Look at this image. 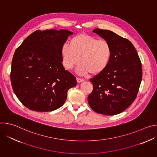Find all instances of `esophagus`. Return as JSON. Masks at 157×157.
Instances as JSON below:
<instances>
[{
    "mask_svg": "<svg viewBox=\"0 0 157 157\" xmlns=\"http://www.w3.org/2000/svg\"><path fill=\"white\" fill-rule=\"evenodd\" d=\"M76 81H77V82H81L83 81H84V79H82V78H80L77 77V78H76Z\"/></svg>",
    "mask_w": 157,
    "mask_h": 157,
    "instance_id": "34e87169",
    "label": "esophagus"
}]
</instances>
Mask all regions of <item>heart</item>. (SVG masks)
I'll list each match as a JSON object with an SVG mask.
<instances>
[{
  "instance_id": "obj_1",
  "label": "heart",
  "mask_w": 157,
  "mask_h": 157,
  "mask_svg": "<svg viewBox=\"0 0 157 157\" xmlns=\"http://www.w3.org/2000/svg\"><path fill=\"white\" fill-rule=\"evenodd\" d=\"M62 63L66 70H71L79 63L77 68L79 75L88 73L96 75L103 72L107 67L112 56L110 43L105 40L81 33L73 37L70 45L61 47Z\"/></svg>"
}]
</instances>
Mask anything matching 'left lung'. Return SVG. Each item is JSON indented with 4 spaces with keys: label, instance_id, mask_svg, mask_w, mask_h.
Masks as SVG:
<instances>
[{
    "label": "left lung",
    "instance_id": "obj_1",
    "mask_svg": "<svg viewBox=\"0 0 157 157\" xmlns=\"http://www.w3.org/2000/svg\"><path fill=\"white\" fill-rule=\"evenodd\" d=\"M93 32L110 43L112 56L106 69L89 79L93 89L88 102L97 113L118 114L137 98L142 78L141 61L128 40L107 30Z\"/></svg>",
    "mask_w": 157,
    "mask_h": 157
}]
</instances>
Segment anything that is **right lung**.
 Segmentation results:
<instances>
[{
    "instance_id": "obj_1",
    "label": "right lung",
    "mask_w": 157,
    "mask_h": 157,
    "mask_svg": "<svg viewBox=\"0 0 157 157\" xmlns=\"http://www.w3.org/2000/svg\"><path fill=\"white\" fill-rule=\"evenodd\" d=\"M73 33L66 30H36L15 50L11 66L13 91L21 104L38 112L61 107L75 76L62 64L61 47Z\"/></svg>"
}]
</instances>
